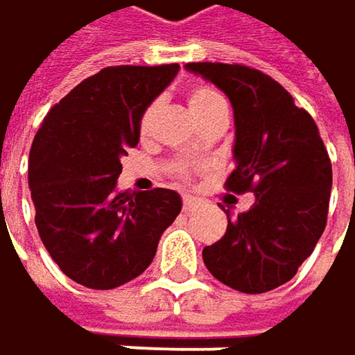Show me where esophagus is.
I'll return each mask as SVG.
<instances>
[{"mask_svg":"<svg viewBox=\"0 0 355 355\" xmlns=\"http://www.w3.org/2000/svg\"><path fill=\"white\" fill-rule=\"evenodd\" d=\"M196 207H198V202H196L194 198H190V196H186V198H184V211H186V213L194 211Z\"/></svg>","mask_w":355,"mask_h":355,"instance_id":"esophagus-1","label":"esophagus"}]
</instances>
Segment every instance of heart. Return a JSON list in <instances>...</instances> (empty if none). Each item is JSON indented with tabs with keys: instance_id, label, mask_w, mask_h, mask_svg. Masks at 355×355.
Returning a JSON list of instances; mask_svg holds the SVG:
<instances>
[{
	"instance_id": "b5f03b06",
	"label": "heart",
	"mask_w": 355,
	"mask_h": 355,
	"mask_svg": "<svg viewBox=\"0 0 355 355\" xmlns=\"http://www.w3.org/2000/svg\"><path fill=\"white\" fill-rule=\"evenodd\" d=\"M186 101H188V109H190V113H192V117L196 121H202L205 117H209V115H213L217 111H227V103H225L223 94L217 89L209 87V85H196V87L188 89ZM155 109H157L155 103H150L144 109V113L140 117V132L142 134L150 128L153 117H155ZM178 171H180L182 178H186V173H182V169H178Z\"/></svg>"
}]
</instances>
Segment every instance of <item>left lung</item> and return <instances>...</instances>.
Wrapping results in <instances>:
<instances>
[{"label":"left lung","mask_w":355,"mask_h":355,"mask_svg":"<svg viewBox=\"0 0 355 355\" xmlns=\"http://www.w3.org/2000/svg\"><path fill=\"white\" fill-rule=\"evenodd\" d=\"M223 90L236 115L234 194L254 192V205L227 215L225 236L202 250L211 275L242 293L287 283L312 254L327 225L333 169L312 115L268 74L242 64L186 66Z\"/></svg>","instance_id":"8db88e82"}]
</instances>
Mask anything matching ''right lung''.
<instances>
[{
  "label": "right lung",
  "instance_id": "1",
  "mask_svg": "<svg viewBox=\"0 0 355 355\" xmlns=\"http://www.w3.org/2000/svg\"><path fill=\"white\" fill-rule=\"evenodd\" d=\"M178 64L109 66L45 115L28 157V186L43 246L72 281L113 289L146 270L182 211L167 188L115 192L121 157L140 140V117Z\"/></svg>",
  "mask_w": 355,
  "mask_h": 355
}]
</instances>
